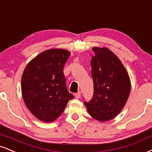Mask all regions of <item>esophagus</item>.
Masks as SVG:
<instances>
[{
    "mask_svg": "<svg viewBox=\"0 0 152 152\" xmlns=\"http://www.w3.org/2000/svg\"><path fill=\"white\" fill-rule=\"evenodd\" d=\"M75 97H76V98H81V92L76 93V94H75Z\"/></svg>",
    "mask_w": 152,
    "mask_h": 152,
    "instance_id": "1",
    "label": "esophagus"
}]
</instances>
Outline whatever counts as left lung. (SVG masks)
I'll use <instances>...</instances> for the list:
<instances>
[{"instance_id": "1", "label": "left lung", "mask_w": 152, "mask_h": 152, "mask_svg": "<svg viewBox=\"0 0 152 152\" xmlns=\"http://www.w3.org/2000/svg\"><path fill=\"white\" fill-rule=\"evenodd\" d=\"M92 50L94 97L84 104L93 118L106 122L115 118L125 107L130 94V78L120 58L108 48L94 47Z\"/></svg>"}]
</instances>
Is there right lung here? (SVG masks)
I'll use <instances>...</instances> for the list:
<instances>
[{
    "label": "right lung",
    "mask_w": 152,
    "mask_h": 152,
    "mask_svg": "<svg viewBox=\"0 0 152 152\" xmlns=\"http://www.w3.org/2000/svg\"><path fill=\"white\" fill-rule=\"evenodd\" d=\"M71 52L50 49L27 64L21 78L22 96L33 115L44 122H52L62 114L74 98L67 91L63 68Z\"/></svg>",
    "instance_id": "add662e5"
}]
</instances>
